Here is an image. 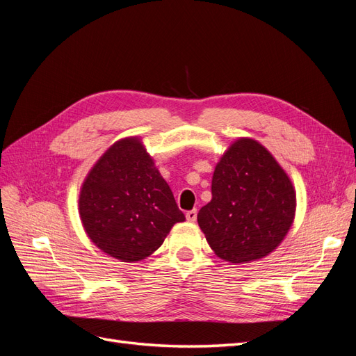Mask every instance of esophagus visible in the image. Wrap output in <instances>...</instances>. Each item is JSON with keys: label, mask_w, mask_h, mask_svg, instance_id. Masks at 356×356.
Instances as JSON below:
<instances>
[{"label": "esophagus", "mask_w": 356, "mask_h": 356, "mask_svg": "<svg viewBox=\"0 0 356 356\" xmlns=\"http://www.w3.org/2000/svg\"><path fill=\"white\" fill-rule=\"evenodd\" d=\"M186 218L191 222H195L196 218H197V209H191V211H187L186 213Z\"/></svg>", "instance_id": "esophagus-1"}]
</instances>
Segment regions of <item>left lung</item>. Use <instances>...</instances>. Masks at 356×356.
<instances>
[{"label": "left lung", "instance_id": "obj_1", "mask_svg": "<svg viewBox=\"0 0 356 356\" xmlns=\"http://www.w3.org/2000/svg\"><path fill=\"white\" fill-rule=\"evenodd\" d=\"M212 199L197 222L212 251L230 263H251L284 241L296 213L293 182L255 139L234 141L215 166Z\"/></svg>", "mask_w": 356, "mask_h": 356}]
</instances>
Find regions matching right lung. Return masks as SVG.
Returning a JSON list of instances; mask_svg holds the SVG:
<instances>
[{
	"label": "right lung",
	"mask_w": 356,
	"mask_h": 356,
	"mask_svg": "<svg viewBox=\"0 0 356 356\" xmlns=\"http://www.w3.org/2000/svg\"><path fill=\"white\" fill-rule=\"evenodd\" d=\"M79 209L90 241L124 263L152 255L174 224L186 220L135 136L117 141L96 161L83 182Z\"/></svg>",
	"instance_id": "add662e5"
}]
</instances>
